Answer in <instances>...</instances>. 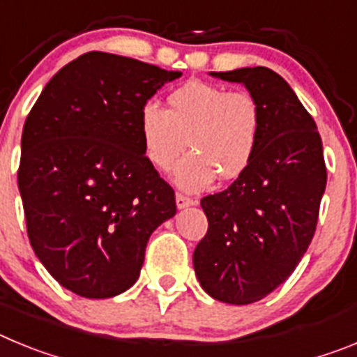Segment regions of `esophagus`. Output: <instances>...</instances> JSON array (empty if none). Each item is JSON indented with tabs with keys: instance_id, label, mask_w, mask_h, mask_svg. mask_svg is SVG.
Segmentation results:
<instances>
[{
	"instance_id": "34e87169",
	"label": "esophagus",
	"mask_w": 357,
	"mask_h": 357,
	"mask_svg": "<svg viewBox=\"0 0 357 357\" xmlns=\"http://www.w3.org/2000/svg\"><path fill=\"white\" fill-rule=\"evenodd\" d=\"M195 204H197V202H195L193 198L185 197V195H182V193H176V207H178V209H184V207L195 206Z\"/></svg>"
}]
</instances>
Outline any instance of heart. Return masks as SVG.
I'll return each mask as SVG.
<instances>
[{"label":"heart","instance_id":"b5f03b06","mask_svg":"<svg viewBox=\"0 0 357 357\" xmlns=\"http://www.w3.org/2000/svg\"><path fill=\"white\" fill-rule=\"evenodd\" d=\"M139 132L148 160L169 172L178 157L191 153L175 169V181L189 191L216 178L234 181L254 160L263 132V109L248 91L189 80L168 94V109L146 103Z\"/></svg>","mask_w":357,"mask_h":357}]
</instances>
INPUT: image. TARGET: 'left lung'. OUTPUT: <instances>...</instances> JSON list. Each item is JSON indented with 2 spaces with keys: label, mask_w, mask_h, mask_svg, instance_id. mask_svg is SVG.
Instances as JSON below:
<instances>
[{
  "label": "left lung",
  "mask_w": 357,
  "mask_h": 357,
  "mask_svg": "<svg viewBox=\"0 0 357 357\" xmlns=\"http://www.w3.org/2000/svg\"><path fill=\"white\" fill-rule=\"evenodd\" d=\"M211 75L243 84L263 109L247 172L202 198L209 229L193 254L202 288L245 305L279 288L301 263L317 230L327 169L317 123L280 75L263 66Z\"/></svg>",
  "instance_id": "obj_1"
}]
</instances>
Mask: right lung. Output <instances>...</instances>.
<instances>
[{
  "mask_svg": "<svg viewBox=\"0 0 357 357\" xmlns=\"http://www.w3.org/2000/svg\"><path fill=\"white\" fill-rule=\"evenodd\" d=\"M181 75L89 52L56 73L31 107L17 169L28 238L69 291H127L151 232L175 216V191L144 155L139 114Z\"/></svg>",
  "mask_w": 357,
  "mask_h": 357,
  "instance_id": "right-lung-1",
  "label": "right lung"
}]
</instances>
